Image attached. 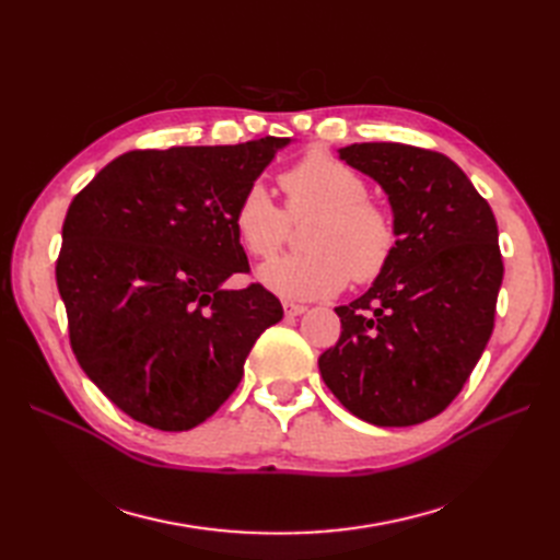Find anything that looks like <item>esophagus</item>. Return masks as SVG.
Listing matches in <instances>:
<instances>
[{"instance_id": "obj_1", "label": "esophagus", "mask_w": 560, "mask_h": 560, "mask_svg": "<svg viewBox=\"0 0 560 560\" xmlns=\"http://www.w3.org/2000/svg\"><path fill=\"white\" fill-rule=\"evenodd\" d=\"M282 308L287 317H299L306 313V306H301V303H292V301H282Z\"/></svg>"}]
</instances>
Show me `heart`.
<instances>
[{"label":"heart","mask_w":560,"mask_h":560,"mask_svg":"<svg viewBox=\"0 0 560 560\" xmlns=\"http://www.w3.org/2000/svg\"><path fill=\"white\" fill-rule=\"evenodd\" d=\"M287 212L264 184H252L233 212L243 247L257 259L276 257L292 222L315 217L306 231L311 252L292 254L259 268L270 292L294 301L325 299L350 282L366 284L385 273L397 252V224L369 186L346 163L327 154H308L280 175Z\"/></svg>","instance_id":"obj_1"}]
</instances>
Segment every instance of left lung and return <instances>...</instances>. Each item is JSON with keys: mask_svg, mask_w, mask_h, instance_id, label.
<instances>
[{"mask_svg": "<svg viewBox=\"0 0 560 560\" xmlns=\"http://www.w3.org/2000/svg\"><path fill=\"white\" fill-rule=\"evenodd\" d=\"M381 184L397 224L385 273L348 306L319 374L371 425L409 428L442 413L486 350L502 284L493 210L448 156L397 142L338 149Z\"/></svg>", "mask_w": 560, "mask_h": 560, "instance_id": "1", "label": "left lung"}]
</instances>
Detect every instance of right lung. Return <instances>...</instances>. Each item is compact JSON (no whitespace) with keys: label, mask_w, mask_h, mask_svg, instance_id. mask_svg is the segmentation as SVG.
<instances>
[{"label":"right lung","mask_w":560,"mask_h":560,"mask_svg":"<svg viewBox=\"0 0 560 560\" xmlns=\"http://www.w3.org/2000/svg\"><path fill=\"white\" fill-rule=\"evenodd\" d=\"M290 138L128 151L74 196L56 264L70 343L86 376L132 420L200 425L243 378L257 338L282 319L233 226L241 196Z\"/></svg>","instance_id":"right-lung-1"}]
</instances>
